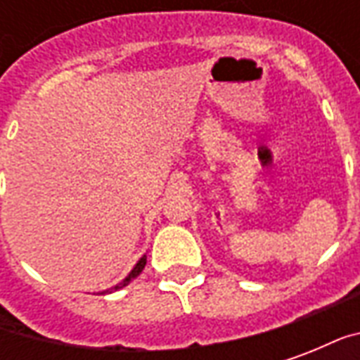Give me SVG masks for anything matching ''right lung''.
<instances>
[{
    "label": "right lung",
    "instance_id": "add662e5",
    "mask_svg": "<svg viewBox=\"0 0 360 360\" xmlns=\"http://www.w3.org/2000/svg\"><path fill=\"white\" fill-rule=\"evenodd\" d=\"M144 266H146V257H142L141 260L136 262V266H134L133 270H131V274H129V276H127V278L123 279L121 283H117V285L113 287V289H108V291H103V293H111V291H117V289H121V287L129 285V281L136 278V276H139V274H141V271L144 270Z\"/></svg>",
    "mask_w": 360,
    "mask_h": 360
}]
</instances>
